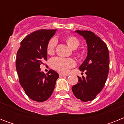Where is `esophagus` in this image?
I'll return each mask as SVG.
<instances>
[{
	"label": "esophagus",
	"mask_w": 124,
	"mask_h": 124,
	"mask_svg": "<svg viewBox=\"0 0 124 124\" xmlns=\"http://www.w3.org/2000/svg\"><path fill=\"white\" fill-rule=\"evenodd\" d=\"M59 76H60V77H66V76H67V75H66V74L59 73Z\"/></svg>",
	"instance_id": "1"
}]
</instances>
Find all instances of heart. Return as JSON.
Here are the masks:
<instances>
[{
    "label": "heart",
    "instance_id": "heart-1",
    "mask_svg": "<svg viewBox=\"0 0 124 124\" xmlns=\"http://www.w3.org/2000/svg\"><path fill=\"white\" fill-rule=\"evenodd\" d=\"M68 45V46L72 49H76L79 46L80 41L77 38L75 37L73 35L67 36L64 39ZM56 45V40L55 39H51L48 42L46 46L47 53L49 55H52L54 52V49ZM76 54L78 57H82L83 53L77 51L75 52ZM51 64L52 68L54 70L66 73L68 71V70L70 68L73 67L75 65V62L73 59L72 58H60V57H55L53 58L51 61Z\"/></svg>",
    "mask_w": 124,
    "mask_h": 124
}]
</instances>
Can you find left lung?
Masks as SVG:
<instances>
[{
	"instance_id": "1",
	"label": "left lung",
	"mask_w": 124,
	"mask_h": 124,
	"mask_svg": "<svg viewBox=\"0 0 124 124\" xmlns=\"http://www.w3.org/2000/svg\"><path fill=\"white\" fill-rule=\"evenodd\" d=\"M86 40L87 55L79 67L86 77H78V81L72 87L74 95L82 102L94 100L105 85L109 73V54L107 45L99 37L89 31H75Z\"/></svg>"
}]
</instances>
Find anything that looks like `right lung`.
<instances>
[{
	"label": "right lung",
	"instance_id": "obj_1",
	"mask_svg": "<svg viewBox=\"0 0 124 124\" xmlns=\"http://www.w3.org/2000/svg\"><path fill=\"white\" fill-rule=\"evenodd\" d=\"M56 30H40L26 36L20 42L16 56L19 82L31 100L42 102L52 94L58 74L50 70L47 74L40 66L47 60L46 46Z\"/></svg>",
	"mask_w": 124,
	"mask_h": 124
}]
</instances>
